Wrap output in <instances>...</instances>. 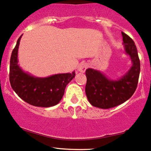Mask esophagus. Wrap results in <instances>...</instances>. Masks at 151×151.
Instances as JSON below:
<instances>
[{"instance_id": "obj_1", "label": "esophagus", "mask_w": 151, "mask_h": 151, "mask_svg": "<svg viewBox=\"0 0 151 151\" xmlns=\"http://www.w3.org/2000/svg\"><path fill=\"white\" fill-rule=\"evenodd\" d=\"M87 66H88V65H87V63H85V62H83L81 63V64H80L78 65V66L77 69L78 70L79 72H81V73H84L86 69L87 68Z\"/></svg>"}]
</instances>
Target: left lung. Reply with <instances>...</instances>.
<instances>
[{
  "instance_id": "1",
  "label": "left lung",
  "mask_w": 151,
  "mask_h": 151,
  "mask_svg": "<svg viewBox=\"0 0 151 151\" xmlns=\"http://www.w3.org/2000/svg\"><path fill=\"white\" fill-rule=\"evenodd\" d=\"M124 52L129 56L132 66L118 79L109 78L100 70L87 68L85 72L87 83L85 93L93 106L103 109L117 106L133 95L140 73V61L134 42L122 31Z\"/></svg>"
}]
</instances>
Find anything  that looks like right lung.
I'll return each mask as SVG.
<instances>
[{
  "instance_id": "obj_1",
  "label": "right lung",
  "mask_w": 151,
  "mask_h": 151,
  "mask_svg": "<svg viewBox=\"0 0 151 151\" xmlns=\"http://www.w3.org/2000/svg\"><path fill=\"white\" fill-rule=\"evenodd\" d=\"M22 35L12 50L10 65V82L12 90L27 103L38 107H51L59 103L66 85L75 77L71 73H58L40 78L25 72L19 66L18 50Z\"/></svg>"
}]
</instances>
